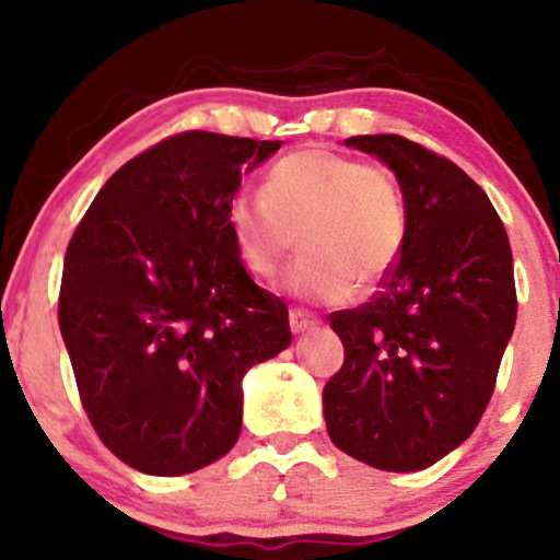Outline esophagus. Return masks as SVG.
<instances>
[{
    "label": "esophagus",
    "instance_id": "1",
    "mask_svg": "<svg viewBox=\"0 0 560 560\" xmlns=\"http://www.w3.org/2000/svg\"><path fill=\"white\" fill-rule=\"evenodd\" d=\"M289 326H292L294 334H302V331H307V329H313V326H316V318H313L307 311L292 307V311H289Z\"/></svg>",
    "mask_w": 560,
    "mask_h": 560
}]
</instances>
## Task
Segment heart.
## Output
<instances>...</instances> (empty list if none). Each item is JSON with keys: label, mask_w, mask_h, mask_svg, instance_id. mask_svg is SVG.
<instances>
[{"label": "heart", "mask_w": 560, "mask_h": 560, "mask_svg": "<svg viewBox=\"0 0 560 560\" xmlns=\"http://www.w3.org/2000/svg\"><path fill=\"white\" fill-rule=\"evenodd\" d=\"M229 229L249 273L271 279L300 244L305 255L284 276L287 292L342 302L382 281L402 253L408 210L400 186L378 165L324 147L276 160L262 195H236Z\"/></svg>", "instance_id": "b5f03b06"}]
</instances>
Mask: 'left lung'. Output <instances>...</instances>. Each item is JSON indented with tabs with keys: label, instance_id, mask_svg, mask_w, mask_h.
Masks as SVG:
<instances>
[{
	"label": "left lung",
	"instance_id": "1",
	"mask_svg": "<svg viewBox=\"0 0 560 560\" xmlns=\"http://www.w3.org/2000/svg\"><path fill=\"white\" fill-rule=\"evenodd\" d=\"M400 182L408 236L382 289L331 313L345 363L324 387L326 432L382 471H421L468 440L516 324L500 215L447 158L397 133L350 137Z\"/></svg>",
	"mask_w": 560,
	"mask_h": 560
}]
</instances>
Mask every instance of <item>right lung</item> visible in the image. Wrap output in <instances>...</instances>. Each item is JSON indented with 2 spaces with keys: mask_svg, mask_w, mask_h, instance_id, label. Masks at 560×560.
<instances>
[{
  "mask_svg": "<svg viewBox=\"0 0 560 560\" xmlns=\"http://www.w3.org/2000/svg\"><path fill=\"white\" fill-rule=\"evenodd\" d=\"M281 141L184 131L115 171L68 244L60 331L94 432L124 464L182 477L242 432V378L292 342L229 229L242 176Z\"/></svg>",
  "mask_w": 560,
  "mask_h": 560,
  "instance_id": "right-lung-1",
  "label": "right lung"
}]
</instances>
